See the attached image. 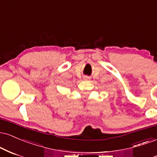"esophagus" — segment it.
I'll list each match as a JSON object with an SVG mask.
<instances>
[{
	"mask_svg": "<svg viewBox=\"0 0 157 157\" xmlns=\"http://www.w3.org/2000/svg\"><path fill=\"white\" fill-rule=\"evenodd\" d=\"M83 79H84V80H88V79H89V77H83Z\"/></svg>",
	"mask_w": 157,
	"mask_h": 157,
	"instance_id": "34e87169",
	"label": "esophagus"
}]
</instances>
